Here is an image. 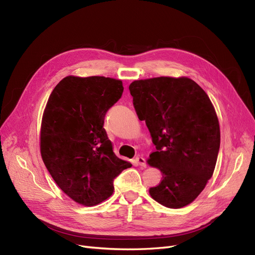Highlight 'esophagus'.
<instances>
[{"instance_id": "1", "label": "esophagus", "mask_w": 255, "mask_h": 255, "mask_svg": "<svg viewBox=\"0 0 255 255\" xmlns=\"http://www.w3.org/2000/svg\"><path fill=\"white\" fill-rule=\"evenodd\" d=\"M135 162H136L137 165H139L141 167H145L146 166V161L142 156H137L135 158Z\"/></svg>"}]
</instances>
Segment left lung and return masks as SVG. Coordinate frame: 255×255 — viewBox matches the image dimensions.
Returning <instances> with one entry per match:
<instances>
[{
	"mask_svg": "<svg viewBox=\"0 0 255 255\" xmlns=\"http://www.w3.org/2000/svg\"><path fill=\"white\" fill-rule=\"evenodd\" d=\"M128 89L156 145L148 164L163 176L149 195L165 207H184L205 188L216 167L221 135L215 108L187 77L135 80Z\"/></svg>",
	"mask_w": 255,
	"mask_h": 255,
	"instance_id": "8db88e82",
	"label": "left lung"
}]
</instances>
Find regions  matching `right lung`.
<instances>
[{
  "label": "right lung",
  "instance_id": "add662e5",
  "mask_svg": "<svg viewBox=\"0 0 255 255\" xmlns=\"http://www.w3.org/2000/svg\"><path fill=\"white\" fill-rule=\"evenodd\" d=\"M122 81L67 76L51 93L40 128V152L58 187L85 206L114 191V180L131 166L119 159L104 128L110 108L121 98Z\"/></svg>",
  "mask_w": 255,
  "mask_h": 255
}]
</instances>
